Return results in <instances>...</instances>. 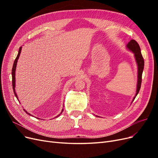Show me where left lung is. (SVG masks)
<instances>
[{
	"instance_id": "left-lung-1",
	"label": "left lung",
	"mask_w": 158,
	"mask_h": 158,
	"mask_svg": "<svg viewBox=\"0 0 158 158\" xmlns=\"http://www.w3.org/2000/svg\"><path fill=\"white\" fill-rule=\"evenodd\" d=\"M127 47L128 50L131 51L134 54H135V57L138 66V81H137V88H136V93L135 96L134 97L132 102L135 100L137 94H138L140 89L141 83H142V75L143 73V70H144V60L143 59V56L141 53V51L140 46L138 45V43L134 40H131L128 43L127 45Z\"/></svg>"
}]
</instances>
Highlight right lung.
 I'll list each match as a JSON object with an SVG mask.
<instances>
[{"instance_id":"1","label":"right lung","mask_w":158,"mask_h":158,"mask_svg":"<svg viewBox=\"0 0 158 158\" xmlns=\"http://www.w3.org/2000/svg\"><path fill=\"white\" fill-rule=\"evenodd\" d=\"M21 51H22V47H20V49H19V51H18V55H17V56H16V59H15V60H14V64H13V66H12V88H13V91H14V95H15V96L16 97V98L18 99V100L19 101V99H18V96H17V94H16V91H15V84H16V77H15V73H16V65H17V62H18V58H19V56H20V52H21ZM23 110H24L25 111V112L27 113V114H30V115H31V114H30L29 113H27L26 110L23 109ZM63 111V110H62V111H61V113H60V114L62 113V112ZM60 114H58V115H57L56 117H58ZM32 116V115H31Z\"/></svg>"}]
</instances>
